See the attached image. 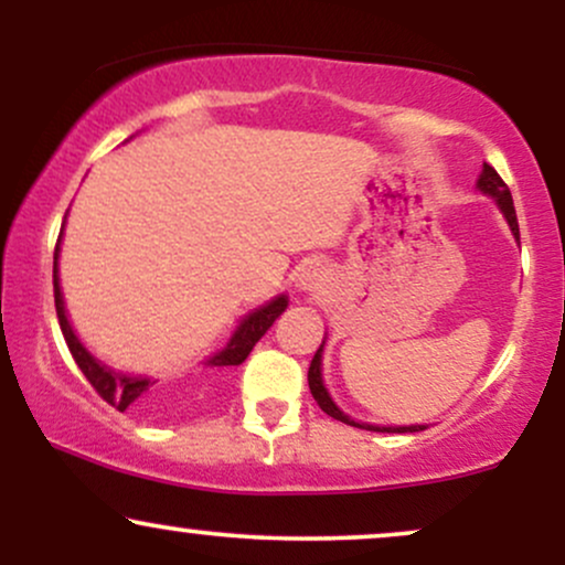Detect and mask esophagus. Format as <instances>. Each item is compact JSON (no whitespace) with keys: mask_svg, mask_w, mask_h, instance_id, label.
I'll return each mask as SVG.
<instances>
[{"mask_svg":"<svg viewBox=\"0 0 565 565\" xmlns=\"http://www.w3.org/2000/svg\"><path fill=\"white\" fill-rule=\"evenodd\" d=\"M327 270L321 268L319 263H308V265H302L300 270H297V289L300 291H319L323 284H327Z\"/></svg>","mask_w":565,"mask_h":565,"instance_id":"esophagus-1","label":"esophagus"}]
</instances>
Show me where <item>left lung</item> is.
I'll return each instance as SVG.
<instances>
[{"label": "left lung", "instance_id": "1", "mask_svg": "<svg viewBox=\"0 0 565 565\" xmlns=\"http://www.w3.org/2000/svg\"><path fill=\"white\" fill-rule=\"evenodd\" d=\"M478 188H481L483 193H489V196H494V199H497L499 210H502V212H504V217H508L512 236H515L518 242H521V231H518V217H515V206H512L510 188H508V183H504L502 178H499L494 167L483 164V174H481V180H478ZM321 348H323V345H321ZM321 348L316 350L313 361H310V369H308V385H310V393H313L316 404L321 406V412H327L329 417L340 419V423H345V425L364 427V430H377V433H417V430H425L423 425H412V427H374V425H359V423H353V419H350V417H345V414H342L340 408L334 406V401L329 398L327 387H323V380H321Z\"/></svg>", "mask_w": 565, "mask_h": 565}]
</instances>
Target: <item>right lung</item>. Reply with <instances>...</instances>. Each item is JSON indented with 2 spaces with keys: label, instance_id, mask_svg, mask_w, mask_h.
Returning a JSON list of instances; mask_svg holds the SVG:
<instances>
[{
  "label": "right lung",
  "instance_id": "obj_1",
  "mask_svg": "<svg viewBox=\"0 0 565 565\" xmlns=\"http://www.w3.org/2000/svg\"><path fill=\"white\" fill-rule=\"evenodd\" d=\"M57 246H61V236H57ZM57 246H55V263H53V284H55V310H57V321H61V332L66 337V345L74 355V361L79 364L82 374L87 377L89 385L95 387V393L100 395L106 404H111L125 412V408H157L161 406V395L157 391V382L146 380V377H127V374L111 372L108 366L97 364L93 355L82 348V342L76 340L74 329L66 319V308H63V297H61V287H57ZM287 308V297H276L274 302L263 305L260 310L249 313L246 319L238 323V329L233 332L228 348L220 350L217 355H212L206 361L204 369L210 372H220V369H231L238 366L242 361L249 355V350L255 348V342L268 332L270 323H274L278 316L284 313Z\"/></svg>",
  "mask_w": 565,
  "mask_h": 565
}]
</instances>
